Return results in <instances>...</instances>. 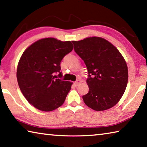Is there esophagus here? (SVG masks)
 Returning <instances> with one entry per match:
<instances>
[{
  "mask_svg": "<svg viewBox=\"0 0 147 147\" xmlns=\"http://www.w3.org/2000/svg\"><path fill=\"white\" fill-rule=\"evenodd\" d=\"M80 83H81L80 80H77V81L74 82V86H78Z\"/></svg>",
  "mask_w": 147,
  "mask_h": 147,
  "instance_id": "obj_1",
  "label": "esophagus"
}]
</instances>
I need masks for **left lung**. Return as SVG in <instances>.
I'll return each mask as SVG.
<instances>
[{
    "instance_id": "obj_1",
    "label": "left lung",
    "mask_w": 147,
    "mask_h": 147,
    "mask_svg": "<svg viewBox=\"0 0 147 147\" xmlns=\"http://www.w3.org/2000/svg\"><path fill=\"white\" fill-rule=\"evenodd\" d=\"M76 53L88 69L89 92L84 103L95 111L112 108L120 100L127 86L128 67L125 59L110 42L99 37L73 41Z\"/></svg>"
}]
</instances>
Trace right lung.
<instances>
[{"label": "right lung", "instance_id": "add662e5", "mask_svg": "<svg viewBox=\"0 0 147 147\" xmlns=\"http://www.w3.org/2000/svg\"><path fill=\"white\" fill-rule=\"evenodd\" d=\"M73 49L71 41L48 38L36 41L22 54L17 82L24 97L36 108L51 111L63 104L73 82L57 78L54 74L59 73L61 78V61Z\"/></svg>", "mask_w": 147, "mask_h": 147}]
</instances>
